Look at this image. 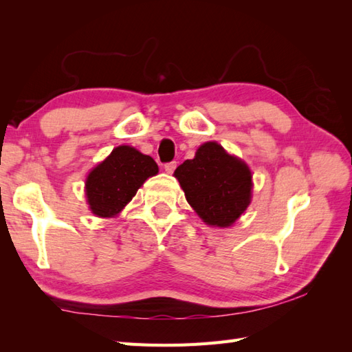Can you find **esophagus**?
<instances>
[{"label":"esophagus","mask_w":352,"mask_h":352,"mask_svg":"<svg viewBox=\"0 0 352 352\" xmlns=\"http://www.w3.org/2000/svg\"><path fill=\"white\" fill-rule=\"evenodd\" d=\"M175 168H177V162L164 163V170H166V174H172V172L175 170Z\"/></svg>","instance_id":"34e87169"}]
</instances>
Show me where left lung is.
<instances>
[{"instance_id": "obj_1", "label": "left lung", "mask_w": 352, "mask_h": 352, "mask_svg": "<svg viewBox=\"0 0 352 352\" xmlns=\"http://www.w3.org/2000/svg\"><path fill=\"white\" fill-rule=\"evenodd\" d=\"M186 199L207 226L226 228L251 203L252 175L246 163L216 142H206L174 172Z\"/></svg>"}]
</instances>
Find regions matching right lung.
Here are the masks:
<instances>
[{"label": "right lung", "mask_w": 352, "mask_h": 352, "mask_svg": "<svg viewBox=\"0 0 352 352\" xmlns=\"http://www.w3.org/2000/svg\"><path fill=\"white\" fill-rule=\"evenodd\" d=\"M157 172L159 166L153 157L129 145L115 148L86 178L89 208L100 218H113Z\"/></svg>", "instance_id": "right-lung-1"}]
</instances>
